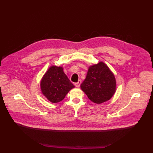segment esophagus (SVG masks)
<instances>
[{"instance_id": "esophagus-1", "label": "esophagus", "mask_w": 153, "mask_h": 153, "mask_svg": "<svg viewBox=\"0 0 153 153\" xmlns=\"http://www.w3.org/2000/svg\"><path fill=\"white\" fill-rule=\"evenodd\" d=\"M81 83H82V82H81V81L79 80L77 83H75V85H76V87H79L80 85H81Z\"/></svg>"}]
</instances>
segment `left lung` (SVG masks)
<instances>
[{
    "instance_id": "left-lung-1",
    "label": "left lung",
    "mask_w": 153,
    "mask_h": 153,
    "mask_svg": "<svg viewBox=\"0 0 153 153\" xmlns=\"http://www.w3.org/2000/svg\"><path fill=\"white\" fill-rule=\"evenodd\" d=\"M81 88L92 102L97 104L106 102L115 93L114 76L108 67L100 62L89 67Z\"/></svg>"
}]
</instances>
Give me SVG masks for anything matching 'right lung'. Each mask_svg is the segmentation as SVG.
<instances>
[{
  "instance_id": "1",
  "label": "right lung",
  "mask_w": 153,
  "mask_h": 153,
  "mask_svg": "<svg viewBox=\"0 0 153 153\" xmlns=\"http://www.w3.org/2000/svg\"><path fill=\"white\" fill-rule=\"evenodd\" d=\"M74 86L62 67L51 66L48 70L41 82L42 93L51 102L57 103L64 98Z\"/></svg>"
}]
</instances>
